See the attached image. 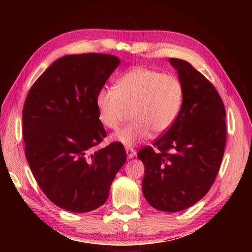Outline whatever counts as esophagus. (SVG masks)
<instances>
[{
  "instance_id": "34e87169",
  "label": "esophagus",
  "mask_w": 252,
  "mask_h": 252,
  "mask_svg": "<svg viewBox=\"0 0 252 252\" xmlns=\"http://www.w3.org/2000/svg\"><path fill=\"white\" fill-rule=\"evenodd\" d=\"M126 155H127V158H129V159L133 158L136 155L135 149L132 148V147H126Z\"/></svg>"
}]
</instances>
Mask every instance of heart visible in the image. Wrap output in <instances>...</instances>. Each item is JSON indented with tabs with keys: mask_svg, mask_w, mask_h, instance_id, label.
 I'll return each mask as SVG.
<instances>
[{
	"mask_svg": "<svg viewBox=\"0 0 252 252\" xmlns=\"http://www.w3.org/2000/svg\"><path fill=\"white\" fill-rule=\"evenodd\" d=\"M184 88L173 74L136 67L118 79L112 88L96 95L98 120L107 129H117L131 109L132 121L117 131L111 141L126 147L136 145L152 135L170 129L183 105Z\"/></svg>",
	"mask_w": 252,
	"mask_h": 252,
	"instance_id": "b5f03b06",
	"label": "heart"
}]
</instances>
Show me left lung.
<instances>
[{"label":"left lung","instance_id":"left-lung-1","mask_svg":"<svg viewBox=\"0 0 252 252\" xmlns=\"http://www.w3.org/2000/svg\"><path fill=\"white\" fill-rule=\"evenodd\" d=\"M184 88L172 126L137 153L145 167L142 189L157 210L178 212L195 205L215 182L226 142V112L216 88L189 63L169 58Z\"/></svg>","mask_w":252,"mask_h":252}]
</instances>
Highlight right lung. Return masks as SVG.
<instances>
[{"label": "right lung", "instance_id": "1", "mask_svg": "<svg viewBox=\"0 0 252 252\" xmlns=\"http://www.w3.org/2000/svg\"><path fill=\"white\" fill-rule=\"evenodd\" d=\"M119 65L114 55H66L41 74L26 98L27 161L46 197L65 210L83 213L104 205L126 160L118 142L92 153L106 137L96 95Z\"/></svg>", "mask_w": 252, "mask_h": 252}]
</instances>
